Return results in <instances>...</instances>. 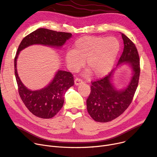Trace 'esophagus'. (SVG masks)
Listing matches in <instances>:
<instances>
[{
    "mask_svg": "<svg viewBox=\"0 0 157 157\" xmlns=\"http://www.w3.org/2000/svg\"><path fill=\"white\" fill-rule=\"evenodd\" d=\"M82 82V80H80V78H77L75 79V86H78L79 84H80Z\"/></svg>",
    "mask_w": 157,
    "mask_h": 157,
    "instance_id": "34e87169",
    "label": "esophagus"
}]
</instances>
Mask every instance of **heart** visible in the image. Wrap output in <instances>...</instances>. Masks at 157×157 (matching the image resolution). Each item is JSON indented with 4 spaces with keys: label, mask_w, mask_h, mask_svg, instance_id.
<instances>
[{
    "label": "heart",
    "mask_w": 157,
    "mask_h": 157,
    "mask_svg": "<svg viewBox=\"0 0 157 157\" xmlns=\"http://www.w3.org/2000/svg\"><path fill=\"white\" fill-rule=\"evenodd\" d=\"M120 44L113 37L84 36L78 39L73 49L65 55L68 68L76 71L82 67L86 60L88 71L86 73L100 78L105 76L112 69L120 52Z\"/></svg>",
    "instance_id": "b5f03b06"
}]
</instances>
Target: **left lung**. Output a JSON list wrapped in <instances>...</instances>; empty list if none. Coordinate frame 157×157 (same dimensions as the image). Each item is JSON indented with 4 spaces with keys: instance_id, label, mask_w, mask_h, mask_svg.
I'll return each instance as SVG.
<instances>
[{
    "instance_id": "left-lung-1",
    "label": "left lung",
    "mask_w": 157,
    "mask_h": 157,
    "mask_svg": "<svg viewBox=\"0 0 157 157\" xmlns=\"http://www.w3.org/2000/svg\"><path fill=\"white\" fill-rule=\"evenodd\" d=\"M121 34L124 48L117 67L105 78L91 82V93L86 101L89 114L97 122H109L122 114L131 103L138 87L140 68L137 48L128 37ZM123 64L131 67L132 77L125 87L118 90L113 78L117 69Z\"/></svg>"
}]
</instances>
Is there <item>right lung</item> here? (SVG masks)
Segmentation results:
<instances>
[{
  "label": "right lung",
  "instance_id": "1",
  "mask_svg": "<svg viewBox=\"0 0 157 157\" xmlns=\"http://www.w3.org/2000/svg\"><path fill=\"white\" fill-rule=\"evenodd\" d=\"M71 37V33L41 28L24 37L18 47L14 60V68L19 94L26 107L37 117L49 119L60 110L64 102L65 94L74 84L73 75L70 72L58 69L55 77L45 87L37 90H30L21 82L18 75V56L21 51L34 45L60 48Z\"/></svg>",
  "mask_w": 157,
  "mask_h": 157
}]
</instances>
